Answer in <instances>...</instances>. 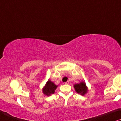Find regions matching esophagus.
<instances>
[{"mask_svg":"<svg viewBox=\"0 0 121 121\" xmlns=\"http://www.w3.org/2000/svg\"><path fill=\"white\" fill-rule=\"evenodd\" d=\"M69 81H67V82H66L65 83V84H69Z\"/></svg>","mask_w":121,"mask_h":121,"instance_id":"34e87169","label":"esophagus"}]
</instances>
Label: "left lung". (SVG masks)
Instances as JSON below:
<instances>
[{
	"label": "left lung",
	"instance_id": "8db88e82",
	"mask_svg": "<svg viewBox=\"0 0 121 121\" xmlns=\"http://www.w3.org/2000/svg\"><path fill=\"white\" fill-rule=\"evenodd\" d=\"M76 92L81 95H84L87 92V88L84 82H81L79 84H76L74 86Z\"/></svg>",
	"mask_w": 121,
	"mask_h": 121
}]
</instances>
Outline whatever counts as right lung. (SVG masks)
<instances>
[{"label":"right lung","instance_id":"1","mask_svg":"<svg viewBox=\"0 0 121 121\" xmlns=\"http://www.w3.org/2000/svg\"><path fill=\"white\" fill-rule=\"evenodd\" d=\"M57 86L54 84L53 82L49 80L46 83L45 86L43 88V93L47 96H49L51 94H54L55 92V90L56 89Z\"/></svg>","mask_w":121,"mask_h":121}]
</instances>
